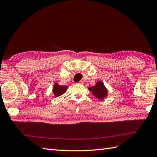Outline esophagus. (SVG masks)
<instances>
[{"label":"esophagus","instance_id":"esophagus-1","mask_svg":"<svg viewBox=\"0 0 157 157\" xmlns=\"http://www.w3.org/2000/svg\"><path fill=\"white\" fill-rule=\"evenodd\" d=\"M79 84H83V82L82 81V80H81V81H79Z\"/></svg>","mask_w":157,"mask_h":157}]
</instances>
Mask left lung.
Listing matches in <instances>:
<instances>
[{"label": "left lung", "mask_w": 157, "mask_h": 157, "mask_svg": "<svg viewBox=\"0 0 157 157\" xmlns=\"http://www.w3.org/2000/svg\"><path fill=\"white\" fill-rule=\"evenodd\" d=\"M89 90L98 100H104L108 96V89L101 81H98L95 86L89 87Z\"/></svg>", "instance_id": "8db88e82"}]
</instances>
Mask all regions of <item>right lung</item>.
Wrapping results in <instances>:
<instances>
[{
	"label": "right lung",
	"mask_w": 157,
	"mask_h": 157,
	"mask_svg": "<svg viewBox=\"0 0 157 157\" xmlns=\"http://www.w3.org/2000/svg\"><path fill=\"white\" fill-rule=\"evenodd\" d=\"M67 86H60L59 85V83H57L56 82L54 83L53 87V93L55 97H59L66 92L67 90Z\"/></svg>",
	"instance_id": "1"
}]
</instances>
